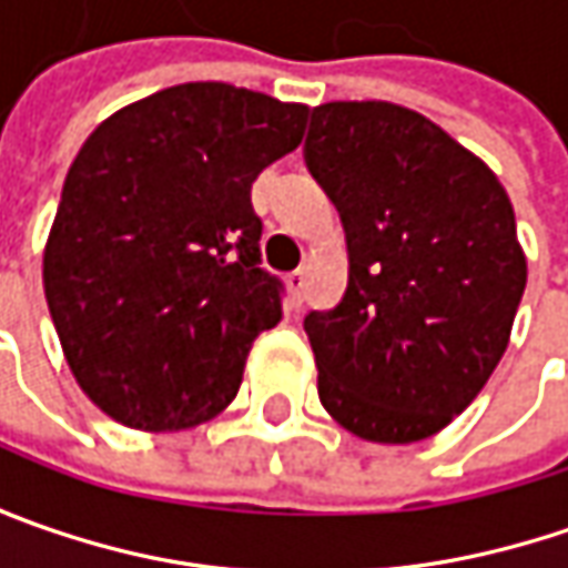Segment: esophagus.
<instances>
[{"mask_svg": "<svg viewBox=\"0 0 568 568\" xmlns=\"http://www.w3.org/2000/svg\"><path fill=\"white\" fill-rule=\"evenodd\" d=\"M303 287H306V272L287 274V291H291V296H294L296 303L303 300Z\"/></svg>", "mask_w": 568, "mask_h": 568, "instance_id": "1", "label": "esophagus"}]
</instances>
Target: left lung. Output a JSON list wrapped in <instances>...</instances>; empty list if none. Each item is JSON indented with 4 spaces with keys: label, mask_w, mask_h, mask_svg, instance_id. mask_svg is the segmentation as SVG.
Here are the masks:
<instances>
[{
    "label": "left lung",
    "mask_w": 568,
    "mask_h": 568,
    "mask_svg": "<svg viewBox=\"0 0 568 568\" xmlns=\"http://www.w3.org/2000/svg\"><path fill=\"white\" fill-rule=\"evenodd\" d=\"M303 154L351 258L338 306L303 318L318 402L369 443L426 439L509 347L528 281L513 202L477 154L388 100L316 106Z\"/></svg>",
    "instance_id": "obj_1"
}]
</instances>
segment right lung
<instances>
[{
	"label": "right lung",
	"mask_w": 568,
	"mask_h": 568,
	"mask_svg": "<svg viewBox=\"0 0 568 568\" xmlns=\"http://www.w3.org/2000/svg\"><path fill=\"white\" fill-rule=\"evenodd\" d=\"M306 113L189 81L122 106L81 144L43 291L69 369L106 417L173 433L236 398L252 341L281 322L250 192L303 142Z\"/></svg>",
	"instance_id": "right-lung-1"
}]
</instances>
